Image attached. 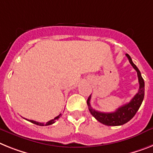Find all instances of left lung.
<instances>
[{
	"mask_svg": "<svg viewBox=\"0 0 153 153\" xmlns=\"http://www.w3.org/2000/svg\"><path fill=\"white\" fill-rule=\"evenodd\" d=\"M126 56L128 57V61L131 65V66L134 68V70L137 71L138 78V82H139V89L137 94L131 99V100L128 103L123 105L118 109H117L116 111L111 113H102L96 111L94 109L91 107L90 100L91 95L88 96V100H87V104L88 106V110L90 111L91 114L96 118V120L100 121L102 124L107 125V126H119L122 124H126L131 119L133 118V117L135 115L137 111L138 110L139 107L142 105V102L144 99L145 95V82L144 79H142V74L138 68L136 67L134 63L132 62V60L131 57L128 53H126Z\"/></svg>",
	"mask_w": 153,
	"mask_h": 153,
	"instance_id": "8db88e82",
	"label": "left lung"
}]
</instances>
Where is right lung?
I'll return each mask as SVG.
<instances>
[{
	"instance_id": "1",
	"label": "right lung",
	"mask_w": 153,
	"mask_h": 153,
	"mask_svg": "<svg viewBox=\"0 0 153 153\" xmlns=\"http://www.w3.org/2000/svg\"><path fill=\"white\" fill-rule=\"evenodd\" d=\"M61 114H59L58 116L54 118V119H53V120H49L48 122H47L46 124H44V123H39V122H37V121H35V120H28L29 121H30L31 123H33V124H36V125H39V126H47V125H51V124H53V123H55V120H57L60 117H61ZM27 120V119H26Z\"/></svg>"
}]
</instances>
